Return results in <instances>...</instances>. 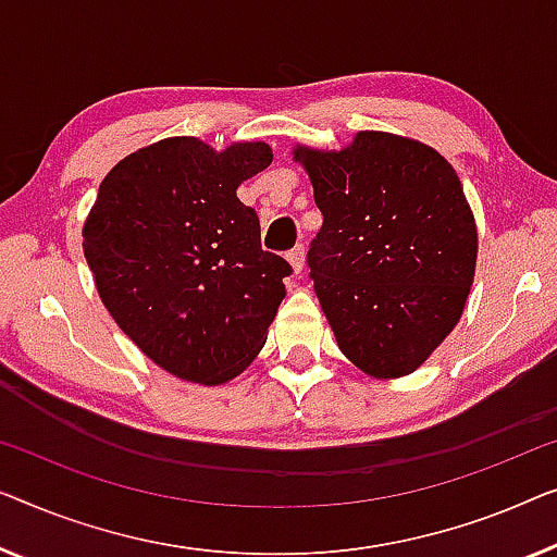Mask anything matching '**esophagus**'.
<instances>
[{
  "label": "esophagus",
  "instance_id": "1",
  "mask_svg": "<svg viewBox=\"0 0 557 557\" xmlns=\"http://www.w3.org/2000/svg\"><path fill=\"white\" fill-rule=\"evenodd\" d=\"M287 262L293 272H302V264H305V247L297 245L295 249H289L287 252Z\"/></svg>",
  "mask_w": 557,
  "mask_h": 557
}]
</instances>
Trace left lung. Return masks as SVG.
<instances>
[{
  "instance_id": "1",
  "label": "left lung",
  "mask_w": 557,
  "mask_h": 557,
  "mask_svg": "<svg viewBox=\"0 0 557 557\" xmlns=\"http://www.w3.org/2000/svg\"><path fill=\"white\" fill-rule=\"evenodd\" d=\"M323 226L308 264L350 363L391 381L417 371L465 312L476 224L451 163L421 140L360 131L341 151L297 144Z\"/></svg>"
}]
</instances>
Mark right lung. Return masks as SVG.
I'll list each match as a JSON object with an SVG mask.
<instances>
[{"label":"right lung","mask_w":557,"mask_h":557,"mask_svg":"<svg viewBox=\"0 0 557 557\" xmlns=\"http://www.w3.org/2000/svg\"><path fill=\"white\" fill-rule=\"evenodd\" d=\"M272 163L262 140L216 151L194 136L115 163L83 224V252L121 331L176 379L219 386L260 354L293 268L264 252L237 199Z\"/></svg>","instance_id":"add662e5"}]
</instances>
